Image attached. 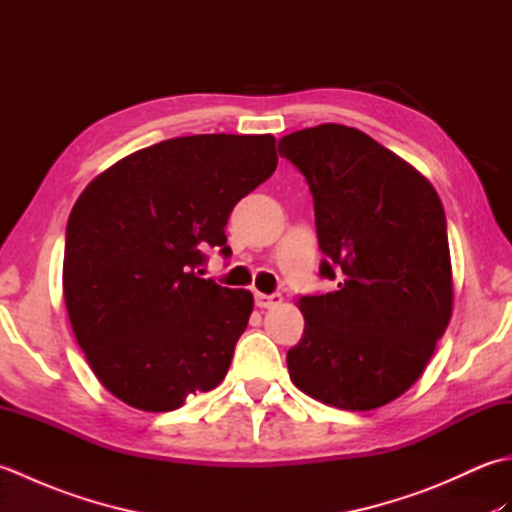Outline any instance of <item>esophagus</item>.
I'll return each instance as SVG.
<instances>
[{
    "label": "esophagus",
    "instance_id": "obj_1",
    "mask_svg": "<svg viewBox=\"0 0 512 512\" xmlns=\"http://www.w3.org/2000/svg\"><path fill=\"white\" fill-rule=\"evenodd\" d=\"M281 303V295L273 292V295H264V292H255V306L257 308H275Z\"/></svg>",
    "mask_w": 512,
    "mask_h": 512
}]
</instances>
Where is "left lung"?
<instances>
[{
	"instance_id": "left-lung-1",
	"label": "left lung",
	"mask_w": 512,
	"mask_h": 512,
	"mask_svg": "<svg viewBox=\"0 0 512 512\" xmlns=\"http://www.w3.org/2000/svg\"><path fill=\"white\" fill-rule=\"evenodd\" d=\"M314 200L325 295H301L292 383L325 405L367 411L416 383L451 319L447 217L436 189L374 138L319 125L279 140Z\"/></svg>"
}]
</instances>
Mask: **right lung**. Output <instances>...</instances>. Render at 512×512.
<instances>
[{
    "mask_svg": "<svg viewBox=\"0 0 512 512\" xmlns=\"http://www.w3.org/2000/svg\"><path fill=\"white\" fill-rule=\"evenodd\" d=\"M277 167L273 136L162 140L88 184L65 228L63 297L76 341L107 391L173 411L217 387L253 295L202 279L235 204Z\"/></svg>",
    "mask_w": 512,
    "mask_h": 512,
    "instance_id": "right-lung-1",
    "label": "right lung"
}]
</instances>
